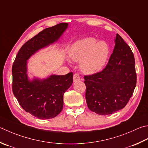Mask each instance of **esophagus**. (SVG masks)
<instances>
[{
    "label": "esophagus",
    "instance_id": "obj_1",
    "mask_svg": "<svg viewBox=\"0 0 148 148\" xmlns=\"http://www.w3.org/2000/svg\"><path fill=\"white\" fill-rule=\"evenodd\" d=\"M81 80V78H80V76L78 74H75L74 75V82H78V81Z\"/></svg>",
    "mask_w": 148,
    "mask_h": 148
}]
</instances>
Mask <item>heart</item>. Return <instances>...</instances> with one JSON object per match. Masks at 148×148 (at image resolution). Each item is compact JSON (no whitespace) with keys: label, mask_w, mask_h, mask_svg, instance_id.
Returning <instances> with one entry per match:
<instances>
[{"label":"heart","mask_w":148,"mask_h":148,"mask_svg":"<svg viewBox=\"0 0 148 148\" xmlns=\"http://www.w3.org/2000/svg\"><path fill=\"white\" fill-rule=\"evenodd\" d=\"M109 54L108 45L105 42L88 37L75 42L69 49L70 59L80 62L79 68L83 73H97L105 65Z\"/></svg>","instance_id":"1"}]
</instances>
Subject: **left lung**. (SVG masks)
Wrapping results in <instances>:
<instances>
[{"label": "left lung", "mask_w": 148, "mask_h": 148, "mask_svg": "<svg viewBox=\"0 0 148 148\" xmlns=\"http://www.w3.org/2000/svg\"><path fill=\"white\" fill-rule=\"evenodd\" d=\"M114 41V51L105 69L84 77L88 108L99 115L123 109L132 96L137 82L131 49L118 34Z\"/></svg>", "instance_id": "left-lung-1"}]
</instances>
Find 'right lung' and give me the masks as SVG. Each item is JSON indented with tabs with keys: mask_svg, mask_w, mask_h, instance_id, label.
Returning <instances> with one entry per match:
<instances>
[{
	"mask_svg": "<svg viewBox=\"0 0 148 148\" xmlns=\"http://www.w3.org/2000/svg\"><path fill=\"white\" fill-rule=\"evenodd\" d=\"M68 25L67 23H61L32 38L20 48L12 66L14 97L26 112L40 119L54 118L62 110L63 95L73 83V73L30 78L28 60L41 49L58 42Z\"/></svg>",
	"mask_w": 148,
	"mask_h": 148,
	"instance_id": "obj_1",
	"label": "right lung"
}]
</instances>
